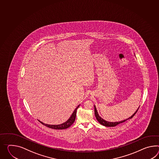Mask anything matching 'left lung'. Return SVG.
Segmentation results:
<instances>
[{
  "mask_svg": "<svg viewBox=\"0 0 159 159\" xmlns=\"http://www.w3.org/2000/svg\"><path fill=\"white\" fill-rule=\"evenodd\" d=\"M139 107L138 108V109L137 110V111H136V112L134 113V114H133V116H130V117H129V118L128 119H126V120H122V121H120V122H108V121H106V120H103V118H102L101 116H99V114H98V111H97V108H96V107H95V106H94V110H95V117H96V118H97V120L101 124V125H103V126H107V127H114V126H116L117 125H118V124H121V123H123L124 122H125L126 120H129V119H132V118L136 114V112H137V111L139 110Z\"/></svg>",
  "mask_w": 159,
  "mask_h": 159,
  "instance_id": "obj_1",
  "label": "left lung"
}]
</instances>
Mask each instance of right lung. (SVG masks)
Masks as SVG:
<instances>
[{
  "label": "right lung",
  "instance_id": "right-lung-1",
  "mask_svg": "<svg viewBox=\"0 0 159 159\" xmlns=\"http://www.w3.org/2000/svg\"><path fill=\"white\" fill-rule=\"evenodd\" d=\"M80 105H79L78 107L76 108V109L74 110V112L72 113V114L71 115V116L70 117V118L66 120V122L63 123L60 125H48V124H45L43 123L42 122L39 121V122H41V124L46 126L48 128H51V129H59V130H62V129H65L66 128H68L70 127L72 124H74L75 120V118H76V111L77 109L79 108Z\"/></svg>",
  "mask_w": 159,
  "mask_h": 159
}]
</instances>
